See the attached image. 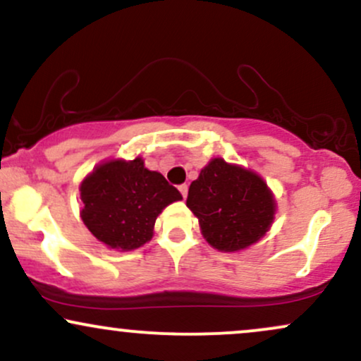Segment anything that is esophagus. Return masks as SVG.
<instances>
[{
	"instance_id": "34e87169",
	"label": "esophagus",
	"mask_w": 361,
	"mask_h": 361,
	"mask_svg": "<svg viewBox=\"0 0 361 361\" xmlns=\"http://www.w3.org/2000/svg\"><path fill=\"white\" fill-rule=\"evenodd\" d=\"M180 192H181V195H183V198H186V195H188V185L186 183L180 185Z\"/></svg>"
}]
</instances>
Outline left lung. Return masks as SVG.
<instances>
[{
  "mask_svg": "<svg viewBox=\"0 0 361 361\" xmlns=\"http://www.w3.org/2000/svg\"><path fill=\"white\" fill-rule=\"evenodd\" d=\"M186 205L197 215L204 238L219 251L244 250L256 243L275 214L267 183L224 159L210 161L192 181Z\"/></svg>",
  "mask_w": 361,
  "mask_h": 361,
  "instance_id": "obj_1",
  "label": "left lung"
}]
</instances>
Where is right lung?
Masks as SVG:
<instances>
[{
  "label": "right lung",
  "mask_w": 361,
  "mask_h": 361,
  "mask_svg": "<svg viewBox=\"0 0 361 361\" xmlns=\"http://www.w3.org/2000/svg\"><path fill=\"white\" fill-rule=\"evenodd\" d=\"M81 219L90 233L114 250H135L152 238L157 215L181 193L144 161H109L81 183Z\"/></svg>",
  "instance_id": "add662e5"
}]
</instances>
